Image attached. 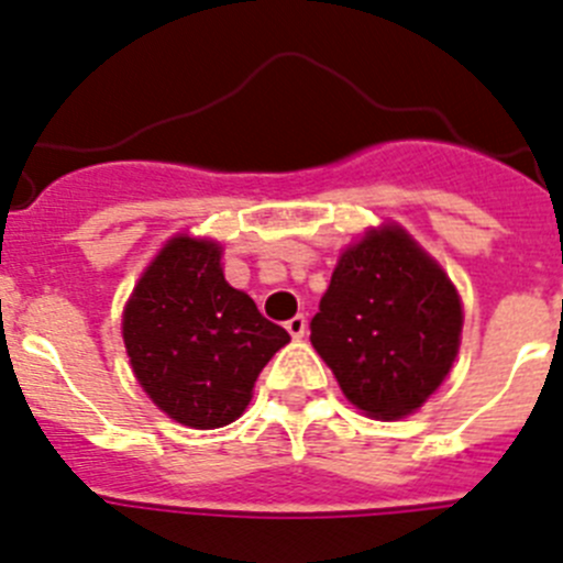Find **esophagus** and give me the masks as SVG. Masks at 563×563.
I'll list each match as a JSON object with an SVG mask.
<instances>
[{
  "label": "esophagus",
  "instance_id": "obj_1",
  "mask_svg": "<svg viewBox=\"0 0 563 563\" xmlns=\"http://www.w3.org/2000/svg\"><path fill=\"white\" fill-rule=\"evenodd\" d=\"M306 317H300V313H297V317H291V319H288V322H286V331L288 333H291V336L294 339H302V336H306Z\"/></svg>",
  "mask_w": 563,
  "mask_h": 563
}]
</instances>
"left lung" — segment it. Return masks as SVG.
<instances>
[{
	"mask_svg": "<svg viewBox=\"0 0 563 563\" xmlns=\"http://www.w3.org/2000/svg\"><path fill=\"white\" fill-rule=\"evenodd\" d=\"M463 308L452 280L404 230L369 232L339 257L311 344L347 401L373 418L415 412L457 356Z\"/></svg>",
	"mask_w": 563,
	"mask_h": 563,
	"instance_id": "1",
	"label": "left lung"
}]
</instances>
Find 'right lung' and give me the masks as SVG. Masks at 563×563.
Returning a JSON list of instances; mask_svg holds the SVG:
<instances>
[{"label":"right lung","instance_id":"1","mask_svg":"<svg viewBox=\"0 0 563 563\" xmlns=\"http://www.w3.org/2000/svg\"><path fill=\"white\" fill-rule=\"evenodd\" d=\"M123 339L136 382L162 412L219 429L244 412L257 373L288 333L224 280L219 246L181 235L131 294Z\"/></svg>","mask_w":563,"mask_h":563}]
</instances>
